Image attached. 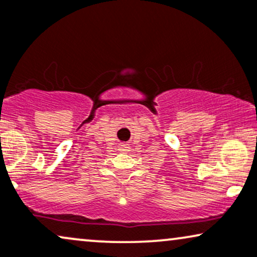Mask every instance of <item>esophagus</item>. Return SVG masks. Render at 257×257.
<instances>
[{"mask_svg": "<svg viewBox=\"0 0 257 257\" xmlns=\"http://www.w3.org/2000/svg\"><path fill=\"white\" fill-rule=\"evenodd\" d=\"M118 151L121 153H124V154H126V153L131 152V147H129V146L126 144H119L118 145Z\"/></svg>", "mask_w": 257, "mask_h": 257, "instance_id": "obj_1", "label": "esophagus"}]
</instances>
